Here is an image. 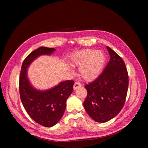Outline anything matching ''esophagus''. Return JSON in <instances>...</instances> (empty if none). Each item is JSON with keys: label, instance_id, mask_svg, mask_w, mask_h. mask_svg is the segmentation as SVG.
<instances>
[{"label": "esophagus", "instance_id": "1", "mask_svg": "<svg viewBox=\"0 0 148 148\" xmlns=\"http://www.w3.org/2000/svg\"><path fill=\"white\" fill-rule=\"evenodd\" d=\"M80 86H81V84H80L79 82H75L73 85V89H76Z\"/></svg>", "mask_w": 148, "mask_h": 148}]
</instances>
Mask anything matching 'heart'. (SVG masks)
Segmentation results:
<instances>
[{
	"mask_svg": "<svg viewBox=\"0 0 148 148\" xmlns=\"http://www.w3.org/2000/svg\"><path fill=\"white\" fill-rule=\"evenodd\" d=\"M71 62L73 66H80L79 75L84 79L91 81L101 73L106 56L101 51L86 49L75 52L71 57Z\"/></svg>",
	"mask_w": 148,
	"mask_h": 148,
	"instance_id": "heart-1",
	"label": "heart"
}]
</instances>
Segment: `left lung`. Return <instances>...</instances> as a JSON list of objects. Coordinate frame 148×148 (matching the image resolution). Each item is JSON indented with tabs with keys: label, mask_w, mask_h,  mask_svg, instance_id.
I'll list each match as a JSON object with an SVG mask.
<instances>
[{
	"label": "left lung",
	"mask_w": 148,
	"mask_h": 148,
	"mask_svg": "<svg viewBox=\"0 0 148 148\" xmlns=\"http://www.w3.org/2000/svg\"><path fill=\"white\" fill-rule=\"evenodd\" d=\"M110 59L103 72L85 85L88 94L83 106L97 122L104 123L115 117L125 104L128 87V75L125 62L107 46Z\"/></svg>",
	"instance_id": "1"
}]
</instances>
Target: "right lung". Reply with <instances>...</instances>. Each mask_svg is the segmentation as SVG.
Wrapping results in <instances>:
<instances>
[{"instance_id":"right-lung-1","label":"right lung","mask_w":148,"mask_h":148,"mask_svg":"<svg viewBox=\"0 0 148 148\" xmlns=\"http://www.w3.org/2000/svg\"><path fill=\"white\" fill-rule=\"evenodd\" d=\"M54 48L40 47L26 57L21 65L19 79L20 96L29 117L44 127H51L59 122L66 108V101L73 91V80L60 83L46 91L34 88L27 77V69L39 56L51 55Z\"/></svg>"}]
</instances>
